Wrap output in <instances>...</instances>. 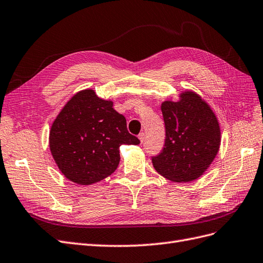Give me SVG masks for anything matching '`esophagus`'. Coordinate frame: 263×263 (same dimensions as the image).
Listing matches in <instances>:
<instances>
[{
    "instance_id": "esophagus-1",
    "label": "esophagus",
    "mask_w": 263,
    "mask_h": 263,
    "mask_svg": "<svg viewBox=\"0 0 263 263\" xmlns=\"http://www.w3.org/2000/svg\"><path fill=\"white\" fill-rule=\"evenodd\" d=\"M139 139H140V141H141V143H143V142H144V139H145V134H144V132H141V133L139 134Z\"/></svg>"
}]
</instances>
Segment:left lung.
Returning a JSON list of instances; mask_svg holds the SVG:
<instances>
[{"label":"left lung","instance_id":"8db88e82","mask_svg":"<svg viewBox=\"0 0 263 263\" xmlns=\"http://www.w3.org/2000/svg\"><path fill=\"white\" fill-rule=\"evenodd\" d=\"M165 142L152 156L156 172L170 181L192 182L207 170L218 153L220 130L214 112L195 92L181 95V100L162 103Z\"/></svg>","mask_w":263,"mask_h":263}]
</instances>
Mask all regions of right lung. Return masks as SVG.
Returning a JSON list of instances; mask_svg holds the SVG:
<instances>
[{
  "instance_id": "add662e5",
  "label": "right lung",
  "mask_w": 263,
  "mask_h": 263,
  "mask_svg": "<svg viewBox=\"0 0 263 263\" xmlns=\"http://www.w3.org/2000/svg\"><path fill=\"white\" fill-rule=\"evenodd\" d=\"M112 101L93 90H82L66 103L51 125L49 147L62 173L79 185L102 181L117 170L119 147L138 145L126 129V120Z\"/></svg>"
}]
</instances>
